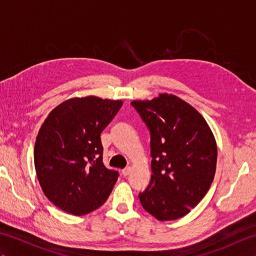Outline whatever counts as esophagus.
Listing matches in <instances>:
<instances>
[{"instance_id":"esophagus-1","label":"esophagus","mask_w":256,"mask_h":256,"mask_svg":"<svg viewBox=\"0 0 256 256\" xmlns=\"http://www.w3.org/2000/svg\"><path fill=\"white\" fill-rule=\"evenodd\" d=\"M131 170H132V167H126V168H124V170H122V174H123V176H128V175H130V172H131Z\"/></svg>"}]
</instances>
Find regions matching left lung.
<instances>
[{"mask_svg": "<svg viewBox=\"0 0 256 256\" xmlns=\"http://www.w3.org/2000/svg\"><path fill=\"white\" fill-rule=\"evenodd\" d=\"M131 104L150 132L152 178L140 194L143 208L160 221L182 218L214 182L218 148L204 118L180 98L160 94Z\"/></svg>", "mask_w": 256, "mask_h": 256, "instance_id": "obj_1", "label": "left lung"}]
</instances>
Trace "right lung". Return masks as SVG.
<instances>
[{
    "instance_id": "obj_1",
    "label": "right lung",
    "mask_w": 256,
    "mask_h": 256,
    "mask_svg": "<svg viewBox=\"0 0 256 256\" xmlns=\"http://www.w3.org/2000/svg\"><path fill=\"white\" fill-rule=\"evenodd\" d=\"M122 100L72 98L48 114L38 131L34 164L42 192L64 212L84 216L110 196L118 172L103 165L100 134Z\"/></svg>"
}]
</instances>
